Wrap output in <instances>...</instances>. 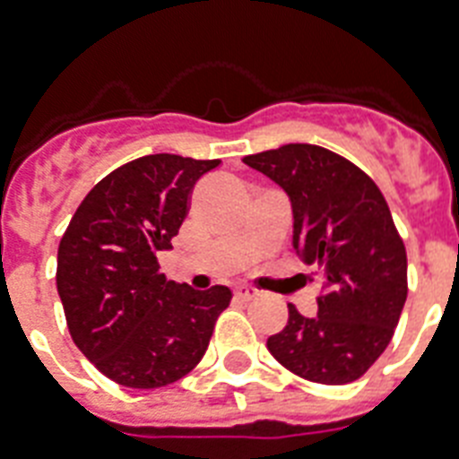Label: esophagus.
I'll return each mask as SVG.
<instances>
[{"instance_id":"obj_1","label":"esophagus","mask_w":459,"mask_h":459,"mask_svg":"<svg viewBox=\"0 0 459 459\" xmlns=\"http://www.w3.org/2000/svg\"><path fill=\"white\" fill-rule=\"evenodd\" d=\"M257 298H259V290H255V288H250V286L236 288V300L250 302V300H257Z\"/></svg>"}]
</instances>
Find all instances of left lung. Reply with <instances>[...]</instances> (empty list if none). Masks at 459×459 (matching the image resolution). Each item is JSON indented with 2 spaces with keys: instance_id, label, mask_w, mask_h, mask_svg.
<instances>
[{
  "instance_id": "8db88e82",
  "label": "left lung",
  "mask_w": 459,
  "mask_h": 459,
  "mask_svg": "<svg viewBox=\"0 0 459 459\" xmlns=\"http://www.w3.org/2000/svg\"><path fill=\"white\" fill-rule=\"evenodd\" d=\"M245 164L283 187L293 207V247L324 266L316 316L288 305V324L266 348L314 384H350L388 348L407 300V255L377 183L341 154L290 143Z\"/></svg>"
}]
</instances>
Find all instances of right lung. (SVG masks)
Segmentation results:
<instances>
[{"label": "right lung", "mask_w": 459, "mask_h": 459, "mask_svg": "<svg viewBox=\"0 0 459 459\" xmlns=\"http://www.w3.org/2000/svg\"><path fill=\"white\" fill-rule=\"evenodd\" d=\"M219 159L147 154L118 166L75 209L56 257L68 331L104 377L161 388L197 367L230 290L166 281L157 255L187 214L195 183Z\"/></svg>", "instance_id": "add662e5"}]
</instances>
